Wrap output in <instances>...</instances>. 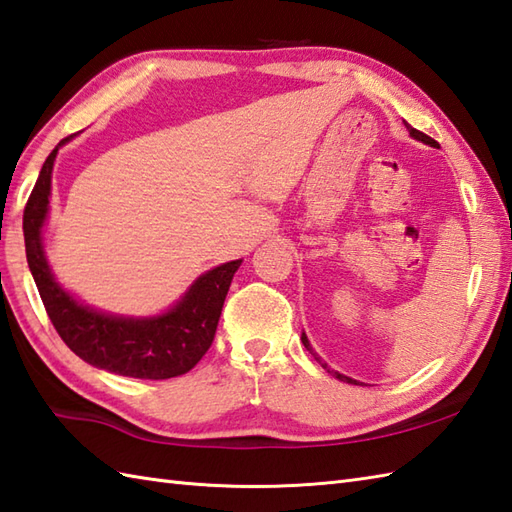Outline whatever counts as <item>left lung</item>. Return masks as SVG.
Wrapping results in <instances>:
<instances>
[{"label":"left lung","instance_id":"obj_1","mask_svg":"<svg viewBox=\"0 0 512 512\" xmlns=\"http://www.w3.org/2000/svg\"><path fill=\"white\" fill-rule=\"evenodd\" d=\"M403 122H405V120H403ZM405 127H407V131H410V135H412V138H414V140H418V142H423V144H429V146H438V142H436V140H431V138H429V135H425V133H420V131L412 129V127H410V124H407V122H405ZM302 344H304V348H306V350H309V352H311V355H313V357H315L317 361H320V357H317V355H315V352H313V348H311V342H309V337H306L304 333H302ZM320 363H322V361H320ZM322 368H324L326 372H331V374H333V377H335V379H339V381H344V383H355V385L359 383V381H355V379H350V377H346V374H342V372H337V370H331V368H328V366H326V363H322Z\"/></svg>","mask_w":512,"mask_h":512}]
</instances>
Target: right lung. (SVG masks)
<instances>
[{
    "label": "right lung",
    "instance_id": "right-lung-1",
    "mask_svg": "<svg viewBox=\"0 0 512 512\" xmlns=\"http://www.w3.org/2000/svg\"><path fill=\"white\" fill-rule=\"evenodd\" d=\"M59 142L45 160L24 210V238L30 274L45 311L72 352L89 366L133 379H170L186 374L206 355L225 295L243 260H230L201 274L181 298L160 315L131 317L83 304L56 280L43 249V227L50 214L52 168Z\"/></svg>",
    "mask_w": 512,
    "mask_h": 512
}]
</instances>
